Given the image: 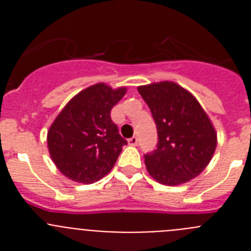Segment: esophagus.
Returning <instances> with one entry per match:
<instances>
[{"mask_svg":"<svg viewBox=\"0 0 251 251\" xmlns=\"http://www.w3.org/2000/svg\"><path fill=\"white\" fill-rule=\"evenodd\" d=\"M137 143H138V138L137 137H132V138L128 139V145L129 146H137Z\"/></svg>","mask_w":251,"mask_h":251,"instance_id":"obj_1","label":"esophagus"}]
</instances>
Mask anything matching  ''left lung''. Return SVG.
I'll return each mask as SVG.
<instances>
[{"label": "left lung", "instance_id": "1", "mask_svg": "<svg viewBox=\"0 0 251 251\" xmlns=\"http://www.w3.org/2000/svg\"><path fill=\"white\" fill-rule=\"evenodd\" d=\"M156 122L157 150L145 154L148 174L162 185L188 182L210 163L217 146L214 124L191 93L174 81L138 86Z\"/></svg>", "mask_w": 251, "mask_h": 251}]
</instances>
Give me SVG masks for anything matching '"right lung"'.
Instances as JSON below:
<instances>
[{
	"instance_id": "obj_1",
	"label": "right lung",
	"mask_w": 251,
	"mask_h": 251,
	"mask_svg": "<svg viewBox=\"0 0 251 251\" xmlns=\"http://www.w3.org/2000/svg\"><path fill=\"white\" fill-rule=\"evenodd\" d=\"M127 93L104 83L77 93L48 130V148L57 170L79 183H93L108 175L127 141L110 119V110Z\"/></svg>"
}]
</instances>
